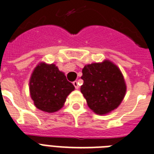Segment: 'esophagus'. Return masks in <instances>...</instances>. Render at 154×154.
Returning a JSON list of instances; mask_svg holds the SVG:
<instances>
[{
  "label": "esophagus",
  "instance_id": "obj_1",
  "mask_svg": "<svg viewBox=\"0 0 154 154\" xmlns=\"http://www.w3.org/2000/svg\"><path fill=\"white\" fill-rule=\"evenodd\" d=\"M73 85L75 86V89H79V83L77 82V81H74L73 82Z\"/></svg>",
  "mask_w": 154,
  "mask_h": 154
}]
</instances>
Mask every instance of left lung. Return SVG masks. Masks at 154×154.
<instances>
[{
    "label": "left lung",
    "instance_id": "8db88e82",
    "mask_svg": "<svg viewBox=\"0 0 154 154\" xmlns=\"http://www.w3.org/2000/svg\"><path fill=\"white\" fill-rule=\"evenodd\" d=\"M80 91L91 110L106 115L118 108L126 93L125 81L120 68L110 60L85 65Z\"/></svg>",
    "mask_w": 154,
    "mask_h": 154
}]
</instances>
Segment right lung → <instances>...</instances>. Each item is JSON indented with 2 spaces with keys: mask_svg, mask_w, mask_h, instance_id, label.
I'll list each match as a JSON object with an SVG mask.
<instances>
[{
  "mask_svg": "<svg viewBox=\"0 0 154 154\" xmlns=\"http://www.w3.org/2000/svg\"><path fill=\"white\" fill-rule=\"evenodd\" d=\"M29 94L37 108L48 113L60 110L75 87L55 64L41 62L29 79Z\"/></svg>",
  "mask_w": 154,
  "mask_h": 154,
  "instance_id": "add662e5",
  "label": "right lung"
}]
</instances>
